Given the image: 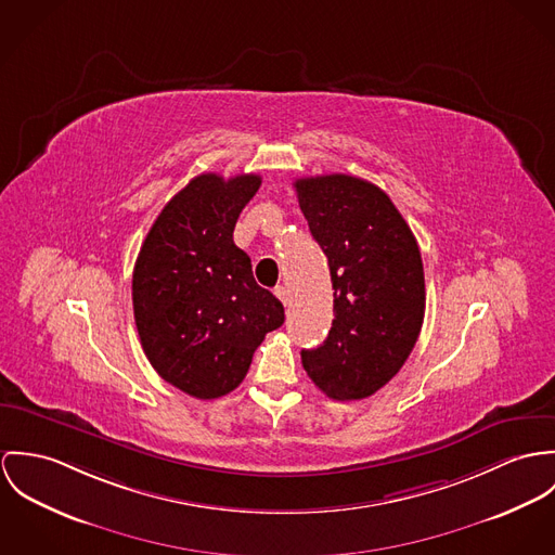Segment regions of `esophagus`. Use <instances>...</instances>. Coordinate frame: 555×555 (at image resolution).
Listing matches in <instances>:
<instances>
[{
    "instance_id": "1",
    "label": "esophagus",
    "mask_w": 555,
    "mask_h": 555,
    "mask_svg": "<svg viewBox=\"0 0 555 555\" xmlns=\"http://www.w3.org/2000/svg\"><path fill=\"white\" fill-rule=\"evenodd\" d=\"M274 294H276V298L287 307L289 305V292H287V287H283V285H279L276 289H274Z\"/></svg>"
}]
</instances>
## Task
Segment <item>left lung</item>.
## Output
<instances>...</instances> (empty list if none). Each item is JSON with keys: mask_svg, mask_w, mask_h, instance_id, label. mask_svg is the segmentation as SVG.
Wrapping results in <instances>:
<instances>
[{"mask_svg": "<svg viewBox=\"0 0 555 555\" xmlns=\"http://www.w3.org/2000/svg\"><path fill=\"white\" fill-rule=\"evenodd\" d=\"M294 186L334 287L332 327L323 345L302 349V366L330 398H369L404 366L420 338L422 253L389 195L369 181L327 175Z\"/></svg>", "mask_w": 555, "mask_h": 555, "instance_id": "1", "label": "left lung"}]
</instances>
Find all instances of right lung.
<instances>
[{
  "mask_svg": "<svg viewBox=\"0 0 555 555\" xmlns=\"http://www.w3.org/2000/svg\"><path fill=\"white\" fill-rule=\"evenodd\" d=\"M257 175H199L159 212L131 279L142 349L170 385L212 400L247 376L263 336L285 321L283 305L255 283L234 245L236 221L257 193Z\"/></svg>",
  "mask_w": 555,
  "mask_h": 555,
  "instance_id": "right-lung-1",
  "label": "right lung"
}]
</instances>
